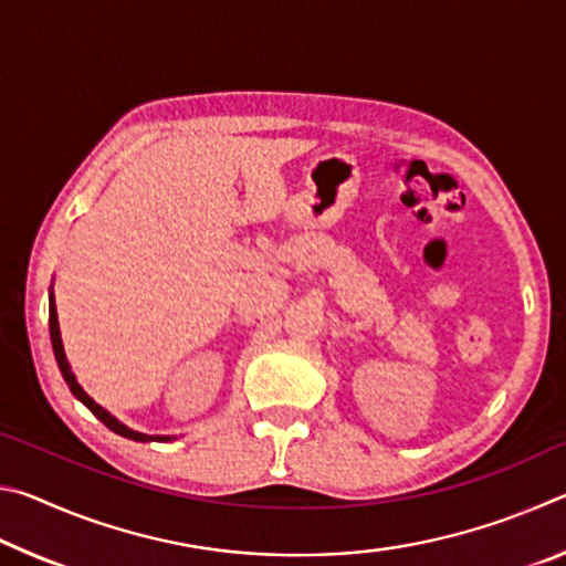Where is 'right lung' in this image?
Instances as JSON below:
<instances>
[{
	"label": "right lung",
	"mask_w": 566,
	"mask_h": 566,
	"mask_svg": "<svg viewBox=\"0 0 566 566\" xmlns=\"http://www.w3.org/2000/svg\"><path fill=\"white\" fill-rule=\"evenodd\" d=\"M50 337H52V349H54V359H56V364H60V371H62V377H64V381L66 385H70V389H72V395L82 401L84 407H87L94 417H97L99 421H104V424H107L112 432H117V434H122V437H127V439H134V442H169V439H175V437H149V434H142V432H134V429H129L127 424H122V421L117 419V417H112L107 409L104 407H99L97 401H94L87 391H84L82 387H80V381H76V377H74V371H72V367H70V361H66V354H64V347H62V334H60V322H56V306H54V294L50 292Z\"/></svg>",
	"instance_id": "1"
}]
</instances>
